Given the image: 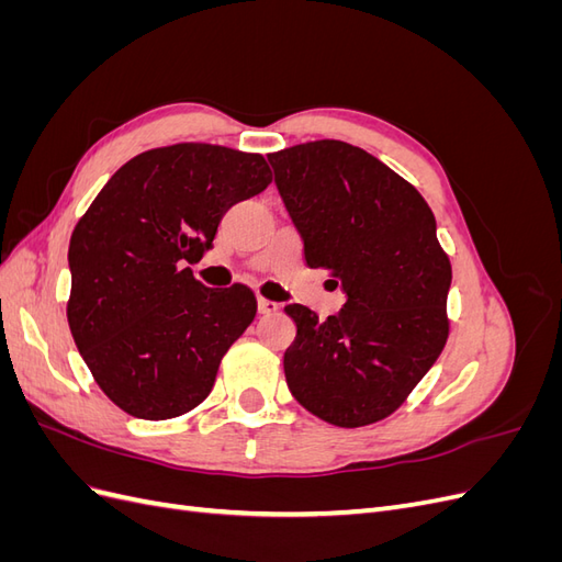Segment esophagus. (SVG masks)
<instances>
[{
    "mask_svg": "<svg viewBox=\"0 0 562 562\" xmlns=\"http://www.w3.org/2000/svg\"><path fill=\"white\" fill-rule=\"evenodd\" d=\"M258 312L260 314H274V312H279V302L267 300V297H258Z\"/></svg>",
    "mask_w": 562,
    "mask_h": 562,
    "instance_id": "34e87169",
    "label": "esophagus"
}]
</instances>
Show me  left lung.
<instances>
[{
    "label": "left lung",
    "instance_id": "1",
    "mask_svg": "<svg viewBox=\"0 0 562 562\" xmlns=\"http://www.w3.org/2000/svg\"><path fill=\"white\" fill-rule=\"evenodd\" d=\"M312 269L347 295L318 321L285 304L295 342L283 353L300 405L335 427H366L401 407L446 347L452 267L415 187L366 149L314 140L267 155ZM335 281V285H337Z\"/></svg>",
    "mask_w": 562,
    "mask_h": 562
}]
</instances>
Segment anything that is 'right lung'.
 <instances>
[{"label":"right lung","instance_id":"obj_1","mask_svg":"<svg viewBox=\"0 0 562 562\" xmlns=\"http://www.w3.org/2000/svg\"><path fill=\"white\" fill-rule=\"evenodd\" d=\"M271 182L262 155L206 143L126 161L72 232L67 323L93 380L124 413L171 419L211 394L217 366L250 326V288H206L187 265L223 215Z\"/></svg>","mask_w":562,"mask_h":562}]
</instances>
